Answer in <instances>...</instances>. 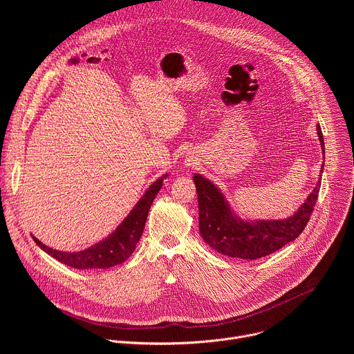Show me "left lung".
Wrapping results in <instances>:
<instances>
[{"mask_svg":"<svg viewBox=\"0 0 354 354\" xmlns=\"http://www.w3.org/2000/svg\"><path fill=\"white\" fill-rule=\"evenodd\" d=\"M317 129L325 154L324 136L319 124ZM321 169H324V165ZM193 182L197 192L198 230L201 238L220 254L245 261L268 257L299 236L311 218L321 187V182H318L306 203L292 217L249 223L238 218L231 212L228 201L210 180L201 175H194Z\"/></svg>","mask_w":354,"mask_h":354,"instance_id":"8db88e82","label":"left lung"}]
</instances>
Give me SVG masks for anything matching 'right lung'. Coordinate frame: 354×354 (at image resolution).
Here are the masks:
<instances>
[{"label":"right lung","instance_id":"add662e5","mask_svg":"<svg viewBox=\"0 0 354 354\" xmlns=\"http://www.w3.org/2000/svg\"><path fill=\"white\" fill-rule=\"evenodd\" d=\"M165 176L160 178L157 182L149 186V189L140 198L136 207L115 232H112L105 241L85 250L68 254V252H62L46 246L35 236L33 239L50 257H53L59 262L74 269H106L123 263L127 258H130L136 249L137 242L141 238L149 207L153 205V200L156 198L157 193L162 187V180Z\"/></svg>","mask_w":354,"mask_h":354}]
</instances>
